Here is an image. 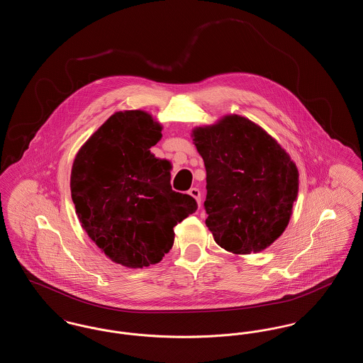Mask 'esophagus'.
Segmentation results:
<instances>
[{"mask_svg":"<svg viewBox=\"0 0 363 363\" xmlns=\"http://www.w3.org/2000/svg\"><path fill=\"white\" fill-rule=\"evenodd\" d=\"M189 194L197 201V204L200 206V201H201V194H200V190L196 189V188H191L189 190Z\"/></svg>","mask_w":363,"mask_h":363,"instance_id":"esophagus-1","label":"esophagus"}]
</instances>
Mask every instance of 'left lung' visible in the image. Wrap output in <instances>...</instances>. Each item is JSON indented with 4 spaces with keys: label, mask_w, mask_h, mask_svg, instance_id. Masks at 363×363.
<instances>
[{
    "label": "left lung",
    "mask_w": 363,
    "mask_h": 363,
    "mask_svg": "<svg viewBox=\"0 0 363 363\" xmlns=\"http://www.w3.org/2000/svg\"><path fill=\"white\" fill-rule=\"evenodd\" d=\"M190 138L207 170L206 225L215 242L235 256L269 247L287 228L298 197L291 156L238 114L196 126Z\"/></svg>",
    "instance_id": "1"
}]
</instances>
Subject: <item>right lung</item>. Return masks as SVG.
Here are the masks:
<instances>
[{"mask_svg": "<svg viewBox=\"0 0 363 363\" xmlns=\"http://www.w3.org/2000/svg\"><path fill=\"white\" fill-rule=\"evenodd\" d=\"M162 129L148 111H116L72 164L70 194L80 225L106 257L126 268L162 261L173 247L174 227L197 209L189 194L172 189L170 162L150 151Z\"/></svg>", "mask_w": 363, "mask_h": 363, "instance_id": "add662e5", "label": "right lung"}]
</instances>
